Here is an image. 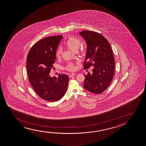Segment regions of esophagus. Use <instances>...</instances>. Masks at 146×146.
<instances>
[{
    "label": "esophagus",
    "instance_id": "obj_1",
    "mask_svg": "<svg viewBox=\"0 0 146 146\" xmlns=\"http://www.w3.org/2000/svg\"><path fill=\"white\" fill-rule=\"evenodd\" d=\"M75 74H76V73H70V74H69V77H71L72 76L75 75Z\"/></svg>",
    "mask_w": 146,
    "mask_h": 146
}]
</instances>
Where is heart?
<instances>
[{
    "label": "heart",
    "instance_id": "1",
    "mask_svg": "<svg viewBox=\"0 0 146 146\" xmlns=\"http://www.w3.org/2000/svg\"><path fill=\"white\" fill-rule=\"evenodd\" d=\"M81 45V41L78 38L74 37H70L68 38V40L66 41L65 43V46L69 48V49L72 50L73 52H76L78 51L80 46ZM62 54V49L58 48L56 52V57L57 58L60 57ZM66 69L69 71H73L75 69V67L74 64L70 63L66 66Z\"/></svg>",
    "mask_w": 146,
    "mask_h": 146
}]
</instances>
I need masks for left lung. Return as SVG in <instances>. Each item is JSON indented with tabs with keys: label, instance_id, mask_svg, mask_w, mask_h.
Masks as SVG:
<instances>
[{
	"label": "left lung",
	"instance_id": "left-lung-1",
	"mask_svg": "<svg viewBox=\"0 0 146 146\" xmlns=\"http://www.w3.org/2000/svg\"><path fill=\"white\" fill-rule=\"evenodd\" d=\"M87 44L84 69L94 66L92 74H84V87L94 94L104 92L112 81L115 71V61L111 46L101 34L91 31L79 33Z\"/></svg>",
	"mask_w": 146,
	"mask_h": 146
}]
</instances>
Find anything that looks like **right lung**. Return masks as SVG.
Listing matches in <instances>:
<instances>
[{
	"label": "right lung",
	"mask_w": 146,
	"mask_h": 146,
	"mask_svg": "<svg viewBox=\"0 0 146 146\" xmlns=\"http://www.w3.org/2000/svg\"><path fill=\"white\" fill-rule=\"evenodd\" d=\"M62 35L50 36L36 42L28 52L27 70L30 84L43 99L56 102L66 93L69 78L59 74L58 78L49 75L56 59V52Z\"/></svg>",
	"instance_id": "right-lung-1"
}]
</instances>
